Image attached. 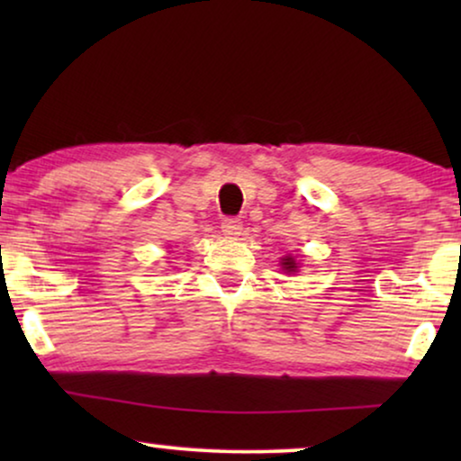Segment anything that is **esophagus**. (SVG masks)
<instances>
[{
    "label": "esophagus",
    "mask_w": 461,
    "mask_h": 461,
    "mask_svg": "<svg viewBox=\"0 0 461 461\" xmlns=\"http://www.w3.org/2000/svg\"><path fill=\"white\" fill-rule=\"evenodd\" d=\"M222 232L229 239H239L243 235V224L237 218H226L222 222Z\"/></svg>",
    "instance_id": "esophagus-1"
}]
</instances>
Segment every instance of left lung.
I'll return each instance as SVG.
<instances>
[{
	"mask_svg": "<svg viewBox=\"0 0 461 461\" xmlns=\"http://www.w3.org/2000/svg\"><path fill=\"white\" fill-rule=\"evenodd\" d=\"M281 268L285 270V273H295V270H298V262H295L294 256H285L281 258Z\"/></svg>",
	"mask_w": 461,
	"mask_h": 461,
	"instance_id": "1",
	"label": "left lung"
}]
</instances>
